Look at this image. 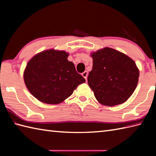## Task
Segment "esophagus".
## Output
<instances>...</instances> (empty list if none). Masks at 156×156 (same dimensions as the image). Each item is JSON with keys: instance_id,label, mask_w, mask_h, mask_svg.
Returning a JSON list of instances; mask_svg holds the SVG:
<instances>
[{"instance_id": "esophagus-1", "label": "esophagus", "mask_w": 156, "mask_h": 156, "mask_svg": "<svg viewBox=\"0 0 156 156\" xmlns=\"http://www.w3.org/2000/svg\"><path fill=\"white\" fill-rule=\"evenodd\" d=\"M88 72L87 71H84L83 73H82V76H83V77L86 79V80H87V76H88Z\"/></svg>"}]
</instances>
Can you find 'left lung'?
<instances>
[{"label":"left lung","mask_w":156,"mask_h":156,"mask_svg":"<svg viewBox=\"0 0 156 156\" xmlns=\"http://www.w3.org/2000/svg\"><path fill=\"white\" fill-rule=\"evenodd\" d=\"M93 66L88 84L101 104L113 107L123 103L133 93L140 72L127 55L110 48L92 53Z\"/></svg>","instance_id":"obj_1"}]
</instances>
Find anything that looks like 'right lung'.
Segmentation results:
<instances>
[{
    "label": "right lung",
    "mask_w": 156,
    "mask_h": 156,
    "mask_svg": "<svg viewBox=\"0 0 156 156\" xmlns=\"http://www.w3.org/2000/svg\"><path fill=\"white\" fill-rule=\"evenodd\" d=\"M68 53L48 49L34 56L23 74L26 87L36 98L55 105L70 97L85 79L68 60Z\"/></svg>",
    "instance_id": "1"
}]
</instances>
